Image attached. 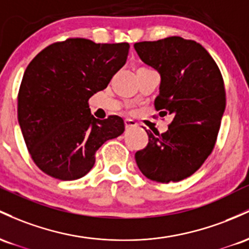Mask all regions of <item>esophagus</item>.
<instances>
[{
  "instance_id": "1",
  "label": "esophagus",
  "mask_w": 249,
  "mask_h": 249,
  "mask_svg": "<svg viewBox=\"0 0 249 249\" xmlns=\"http://www.w3.org/2000/svg\"><path fill=\"white\" fill-rule=\"evenodd\" d=\"M124 125L125 128H132V127H138V122H135L132 119H125L124 120Z\"/></svg>"
}]
</instances>
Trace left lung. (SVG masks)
I'll return each mask as SVG.
<instances>
[{
  "mask_svg": "<svg viewBox=\"0 0 249 249\" xmlns=\"http://www.w3.org/2000/svg\"><path fill=\"white\" fill-rule=\"evenodd\" d=\"M134 48L161 75L155 109L173 115L166 133L146 130L148 143L135 153L136 163L149 180L178 182L194 174L214 149L226 108L221 71L200 43L180 36L138 42Z\"/></svg>",
  "mask_w": 249,
  "mask_h": 249,
  "instance_id": "obj_1",
  "label": "left lung"
}]
</instances>
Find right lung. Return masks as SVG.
Returning <instances> with one entry per match:
<instances>
[{
    "mask_svg": "<svg viewBox=\"0 0 249 249\" xmlns=\"http://www.w3.org/2000/svg\"><path fill=\"white\" fill-rule=\"evenodd\" d=\"M129 43L67 38L28 64L18 95V117L36 166L49 177L77 180L93 168L97 149L124 130L122 117L99 120L88 101L107 88L127 61Z\"/></svg>",
    "mask_w": 249,
    "mask_h": 249,
    "instance_id": "right-lung-1",
    "label": "right lung"
}]
</instances>
